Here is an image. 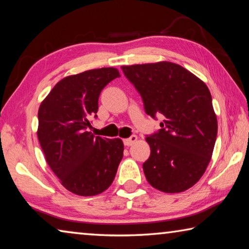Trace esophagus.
<instances>
[{
    "instance_id": "obj_1",
    "label": "esophagus",
    "mask_w": 249,
    "mask_h": 249,
    "mask_svg": "<svg viewBox=\"0 0 249 249\" xmlns=\"http://www.w3.org/2000/svg\"><path fill=\"white\" fill-rule=\"evenodd\" d=\"M137 140H139V137H137L136 135H132L131 137H129V139H125V140H124V144H125L126 146H131V145H133L134 143H136Z\"/></svg>"
}]
</instances>
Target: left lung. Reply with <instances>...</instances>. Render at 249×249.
Here are the masks:
<instances>
[{"label": "left lung", "mask_w": 249, "mask_h": 249, "mask_svg": "<svg viewBox=\"0 0 249 249\" xmlns=\"http://www.w3.org/2000/svg\"><path fill=\"white\" fill-rule=\"evenodd\" d=\"M122 70L143 97L146 113L164 120L146 137L151 156L143 164L146 179L164 193H180L200 179L210 164L217 117L207 85L172 62L124 65Z\"/></svg>", "instance_id": "obj_1"}]
</instances>
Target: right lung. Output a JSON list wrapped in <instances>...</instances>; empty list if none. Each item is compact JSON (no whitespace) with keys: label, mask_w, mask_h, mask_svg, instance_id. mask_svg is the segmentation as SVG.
I'll list each match as a JSON object with an SVG mask.
<instances>
[{"label":"right lung","mask_w":249,"mask_h":249,"mask_svg":"<svg viewBox=\"0 0 249 249\" xmlns=\"http://www.w3.org/2000/svg\"><path fill=\"white\" fill-rule=\"evenodd\" d=\"M120 76L115 68L70 75L57 82L39 105V145L51 169L73 194L98 195L115 178L123 141L95 137L88 128L97 113L101 90Z\"/></svg>","instance_id":"obj_1"}]
</instances>
